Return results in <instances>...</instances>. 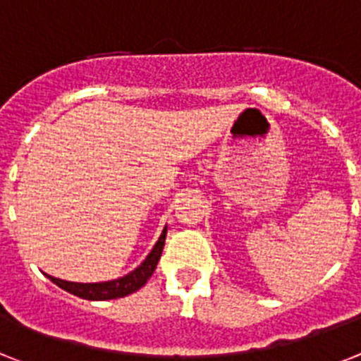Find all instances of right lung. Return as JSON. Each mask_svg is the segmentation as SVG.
<instances>
[{"instance_id": "1", "label": "right lung", "mask_w": 361, "mask_h": 361, "mask_svg": "<svg viewBox=\"0 0 361 361\" xmlns=\"http://www.w3.org/2000/svg\"><path fill=\"white\" fill-rule=\"evenodd\" d=\"M166 238V227L163 229L161 237L157 238L156 246L148 253L147 259L141 262L135 269H132L128 275H123L114 281H104V283H71V281H62V279L51 277L45 274V277L53 281L56 286H60L66 292L77 295V298L87 299V301H108V299H119L124 295L137 292L141 286L147 284V281L152 277L154 269H156L159 257H161L163 246H165Z\"/></svg>"}]
</instances>
